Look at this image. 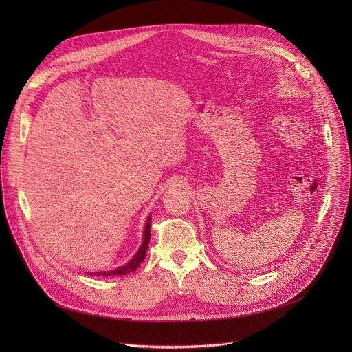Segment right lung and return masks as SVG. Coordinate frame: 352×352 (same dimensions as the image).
<instances>
[{"label":"right lung","instance_id":"add662e5","mask_svg":"<svg viewBox=\"0 0 352 352\" xmlns=\"http://www.w3.org/2000/svg\"><path fill=\"white\" fill-rule=\"evenodd\" d=\"M150 220H152V217L148 216L147 219V223L144 226V231H143V242L139 248V250L136 252V255L124 266L116 269V270H111V272H96V273H89V274H96V276H122V274H128L131 272H135L139 265L143 262L144 256H146V250H147V246H148V241H150Z\"/></svg>","mask_w":352,"mask_h":352}]
</instances>
